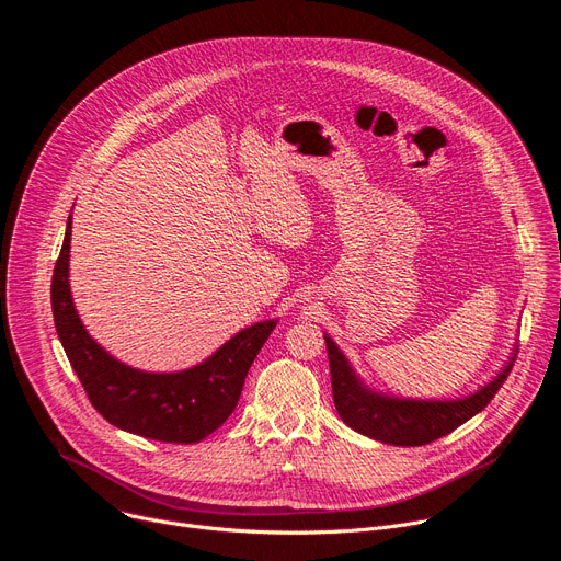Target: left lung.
<instances>
[{
	"label": "left lung",
	"mask_w": 561,
	"mask_h": 561,
	"mask_svg": "<svg viewBox=\"0 0 561 561\" xmlns=\"http://www.w3.org/2000/svg\"><path fill=\"white\" fill-rule=\"evenodd\" d=\"M325 346L332 374V397L339 417L353 431L374 437L378 443L397 447L428 445L474 417L497 394V389L511 374L518 353V348H514L502 371L470 397L424 401L399 399L376 392V389L362 382L346 355L339 351V346L328 334Z\"/></svg>",
	"instance_id": "8db88e82"
}]
</instances>
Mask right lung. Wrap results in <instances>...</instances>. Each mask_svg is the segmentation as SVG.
<instances>
[{
  "instance_id": "right-lung-1",
  "label": "right lung",
  "mask_w": 561,
  "mask_h": 561,
  "mask_svg": "<svg viewBox=\"0 0 561 561\" xmlns=\"http://www.w3.org/2000/svg\"><path fill=\"white\" fill-rule=\"evenodd\" d=\"M70 229L53 275L55 328L70 367L91 405L116 428L160 443L192 445L220 428L238 405L254 357L277 321H261L233 334L197 367L174 374L139 371L112 357L80 321L68 284Z\"/></svg>"
}]
</instances>
